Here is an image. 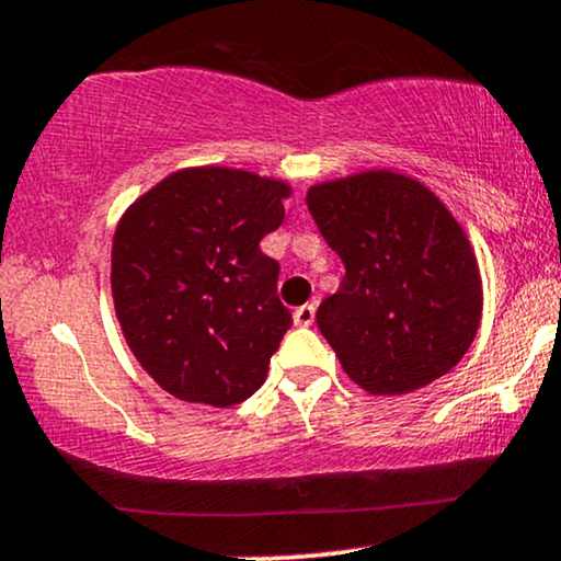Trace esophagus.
<instances>
[{"mask_svg":"<svg viewBox=\"0 0 561 561\" xmlns=\"http://www.w3.org/2000/svg\"><path fill=\"white\" fill-rule=\"evenodd\" d=\"M313 321H316L313 302H306V306H300L298 310H295V323H298V327H310Z\"/></svg>","mask_w":561,"mask_h":561,"instance_id":"obj_1","label":"esophagus"}]
</instances>
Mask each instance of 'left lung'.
<instances>
[{"label": "left lung", "mask_w": 561, "mask_h": 561, "mask_svg": "<svg viewBox=\"0 0 561 561\" xmlns=\"http://www.w3.org/2000/svg\"><path fill=\"white\" fill-rule=\"evenodd\" d=\"M306 201L345 263L316 323L350 379L370 394H408L449 374L481 323V274L447 206L387 170L323 182Z\"/></svg>", "instance_id": "1"}]
</instances>
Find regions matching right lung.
<instances>
[{
    "mask_svg": "<svg viewBox=\"0 0 561 561\" xmlns=\"http://www.w3.org/2000/svg\"><path fill=\"white\" fill-rule=\"evenodd\" d=\"M287 195L279 180L198 167L161 180L119 219V327L148 376L178 400L232 408L266 381L293 313L261 240L285 219Z\"/></svg>",
    "mask_w": 561,
    "mask_h": 561,
    "instance_id": "add662e5",
    "label": "right lung"
}]
</instances>
